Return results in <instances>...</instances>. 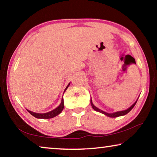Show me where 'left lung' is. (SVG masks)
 <instances>
[{
  "mask_svg": "<svg viewBox=\"0 0 157 157\" xmlns=\"http://www.w3.org/2000/svg\"><path fill=\"white\" fill-rule=\"evenodd\" d=\"M137 100L134 103V104H133V105L131 106V107L127 109L124 110V111H117V112H114V113H107V112H105V111H103L102 110H101V109H98V107H95V106H94V104H93L91 100V105L92 108L94 109L95 111H98V112L102 113H103V114H105V115H106V116H109V117H111V118H116V117L124 116V115H126L127 113H128L129 112V111H131L133 108H134V107L135 106V105H136V102H137Z\"/></svg>",
  "mask_w": 157,
  "mask_h": 157,
  "instance_id": "1",
  "label": "left lung"
}]
</instances>
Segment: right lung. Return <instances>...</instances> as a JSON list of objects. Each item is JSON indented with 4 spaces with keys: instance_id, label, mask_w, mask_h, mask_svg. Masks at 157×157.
I'll return each instance as SVG.
<instances>
[{
    "instance_id": "right-lung-1",
    "label": "right lung",
    "mask_w": 157,
    "mask_h": 157,
    "mask_svg": "<svg viewBox=\"0 0 157 157\" xmlns=\"http://www.w3.org/2000/svg\"><path fill=\"white\" fill-rule=\"evenodd\" d=\"M69 85H70V83H69L68 84V86L66 87V89L64 90V92L66 91V90L68 89V87L69 86ZM63 107H64V104H63V98H62V102H61V104L59 106H58V107L56 109H55L50 111H49V112H48V113H38L33 112V111H31L28 110V109H27V111L31 114V115H33L34 117H35V118H36L48 119V118H54V117L57 116V115H59V114L61 112H62V110L63 109Z\"/></svg>"
}]
</instances>
